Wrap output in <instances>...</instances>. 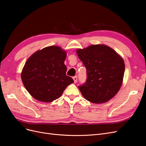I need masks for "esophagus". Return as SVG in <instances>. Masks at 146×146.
Returning a JSON list of instances; mask_svg holds the SVG:
<instances>
[{
    "mask_svg": "<svg viewBox=\"0 0 146 146\" xmlns=\"http://www.w3.org/2000/svg\"><path fill=\"white\" fill-rule=\"evenodd\" d=\"M73 80H74V83H76V82H77V81H78V78H77V76H74L73 78Z\"/></svg>",
    "mask_w": 146,
    "mask_h": 146,
    "instance_id": "esophagus-1",
    "label": "esophagus"
}]
</instances>
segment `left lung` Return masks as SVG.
<instances>
[{"instance_id": "obj_1", "label": "left lung", "mask_w": 146, "mask_h": 146, "mask_svg": "<svg viewBox=\"0 0 146 146\" xmlns=\"http://www.w3.org/2000/svg\"><path fill=\"white\" fill-rule=\"evenodd\" d=\"M76 53L87 70L86 82L79 89L86 100L101 104L118 92L125 71L123 59L105 45H92Z\"/></svg>"}]
</instances>
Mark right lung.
I'll return each mask as SVG.
<instances>
[{
  "label": "right lung",
  "instance_id": "right-lung-1",
  "mask_svg": "<svg viewBox=\"0 0 146 146\" xmlns=\"http://www.w3.org/2000/svg\"><path fill=\"white\" fill-rule=\"evenodd\" d=\"M67 54L58 46L37 51L27 60L21 78L27 90L36 100L50 102L58 99L73 79L66 75Z\"/></svg>",
  "mask_w": 146,
  "mask_h": 146
}]
</instances>
